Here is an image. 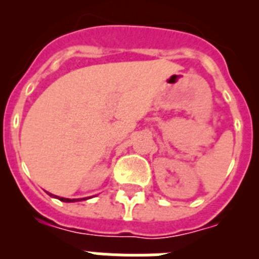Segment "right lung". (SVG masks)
I'll use <instances>...</instances> for the list:
<instances>
[{
    "instance_id": "1",
    "label": "right lung",
    "mask_w": 259,
    "mask_h": 259,
    "mask_svg": "<svg viewBox=\"0 0 259 259\" xmlns=\"http://www.w3.org/2000/svg\"><path fill=\"white\" fill-rule=\"evenodd\" d=\"M50 196H54V194H50ZM58 198L59 201H63V202H75V201H81V200H75V198H72V200H71V198H63V197H58Z\"/></svg>"
}]
</instances>
